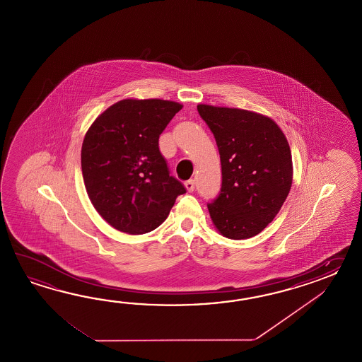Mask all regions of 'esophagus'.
Instances as JSON below:
<instances>
[{
    "mask_svg": "<svg viewBox=\"0 0 362 362\" xmlns=\"http://www.w3.org/2000/svg\"><path fill=\"white\" fill-rule=\"evenodd\" d=\"M185 187H186V190L189 192H194V189H195L194 180H189V181H186V182H185Z\"/></svg>",
    "mask_w": 362,
    "mask_h": 362,
    "instance_id": "1",
    "label": "esophagus"
}]
</instances>
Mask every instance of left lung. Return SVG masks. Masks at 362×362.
<instances>
[{
    "mask_svg": "<svg viewBox=\"0 0 362 362\" xmlns=\"http://www.w3.org/2000/svg\"><path fill=\"white\" fill-rule=\"evenodd\" d=\"M197 108L221 160V192L208 204L212 223L226 238L255 237L277 216L293 185L287 139L269 116L211 105Z\"/></svg>",
    "mask_w": 362,
    "mask_h": 362,
    "instance_id": "left-lung-1",
    "label": "left lung"
}]
</instances>
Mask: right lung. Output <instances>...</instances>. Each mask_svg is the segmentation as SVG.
Here are the masks:
<instances>
[{"mask_svg":"<svg viewBox=\"0 0 362 362\" xmlns=\"http://www.w3.org/2000/svg\"><path fill=\"white\" fill-rule=\"evenodd\" d=\"M181 108L173 100L127 98L103 111L85 133V189L116 230L133 235L154 230L186 192L159 151V136Z\"/></svg>","mask_w":362,"mask_h":362,"instance_id":"1","label":"right lung"}]
</instances>
